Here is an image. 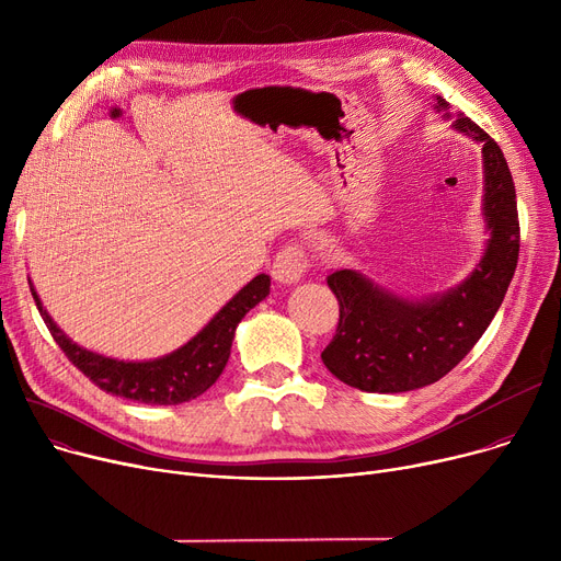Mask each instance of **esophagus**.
Instances as JSON below:
<instances>
[{"label": "esophagus", "instance_id": "obj_1", "mask_svg": "<svg viewBox=\"0 0 561 561\" xmlns=\"http://www.w3.org/2000/svg\"><path fill=\"white\" fill-rule=\"evenodd\" d=\"M307 273V259L298 245H286L273 261V277L279 284H298Z\"/></svg>", "mask_w": 561, "mask_h": 561}]
</instances>
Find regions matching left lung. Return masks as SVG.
Wrapping results in <instances>:
<instances>
[{
    "label": "left lung",
    "mask_w": 561,
    "mask_h": 561,
    "mask_svg": "<svg viewBox=\"0 0 561 561\" xmlns=\"http://www.w3.org/2000/svg\"><path fill=\"white\" fill-rule=\"evenodd\" d=\"M434 108L482 147L489 239L463 282L425 298H404L359 271L328 277L341 316L320 357L343 385L366 393L414 391L448 375L491 325L518 263L516 188L503 150L444 98L436 95Z\"/></svg>",
    "instance_id": "1"
}]
</instances>
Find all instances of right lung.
Returning a JSON list of instances; mask_svg holds the SVG:
<instances>
[{"instance_id": "1", "label": "right lung", "mask_w": 561, "mask_h": 561, "mask_svg": "<svg viewBox=\"0 0 561 561\" xmlns=\"http://www.w3.org/2000/svg\"><path fill=\"white\" fill-rule=\"evenodd\" d=\"M28 288H32L36 307L58 347L95 387L134 402L180 404L202 396L216 385V379L227 366L236 328L250 309L268 296L271 277L265 273L256 275L188 343L172 350L170 355L147 362L113 359L77 345L47 313L32 282H28Z\"/></svg>"}]
</instances>
